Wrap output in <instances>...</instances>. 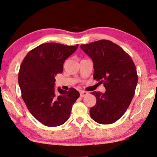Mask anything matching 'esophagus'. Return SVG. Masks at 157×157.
<instances>
[{"label": "esophagus", "mask_w": 157, "mask_h": 157, "mask_svg": "<svg viewBox=\"0 0 157 157\" xmlns=\"http://www.w3.org/2000/svg\"><path fill=\"white\" fill-rule=\"evenodd\" d=\"M88 94V93L86 92H84V91H81L80 92V97L81 98H83L85 96H86V95Z\"/></svg>", "instance_id": "1"}]
</instances>
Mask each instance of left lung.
Returning <instances> with one entry per match:
<instances>
[{"label":"left lung","mask_w":157,"mask_h":157,"mask_svg":"<svg viewBox=\"0 0 157 157\" xmlns=\"http://www.w3.org/2000/svg\"><path fill=\"white\" fill-rule=\"evenodd\" d=\"M81 49L92 58L94 80L103 83L104 94L93 92L96 104L90 109L92 119L109 124L124 115L134 98L137 83L135 64L121 47L108 40L82 44Z\"/></svg>","instance_id":"obj_1"}]
</instances>
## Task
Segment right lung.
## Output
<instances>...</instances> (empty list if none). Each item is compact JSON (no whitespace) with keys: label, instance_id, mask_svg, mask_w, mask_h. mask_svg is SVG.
Here are the masks:
<instances>
[{"label":"right lung","instance_id":"1","mask_svg":"<svg viewBox=\"0 0 157 157\" xmlns=\"http://www.w3.org/2000/svg\"><path fill=\"white\" fill-rule=\"evenodd\" d=\"M48 42L31 50L23 59L18 73L21 97L28 110L46 126H58L67 121L80 94L54 88L55 77L63 70L65 60L78 48Z\"/></svg>","mask_w":157,"mask_h":157}]
</instances>
